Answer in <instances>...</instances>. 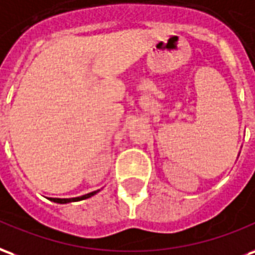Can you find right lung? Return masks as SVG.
Returning a JSON list of instances; mask_svg holds the SVG:
<instances>
[{"label":"right lung","mask_w":255,"mask_h":255,"mask_svg":"<svg viewBox=\"0 0 255 255\" xmlns=\"http://www.w3.org/2000/svg\"><path fill=\"white\" fill-rule=\"evenodd\" d=\"M96 193H98V191H92V193H88V194H85V196L76 197V198H50V200L54 202H58V204H66V202L81 201V200H85V198H89L91 196H94V194H96Z\"/></svg>","instance_id":"right-lung-1"}]
</instances>
